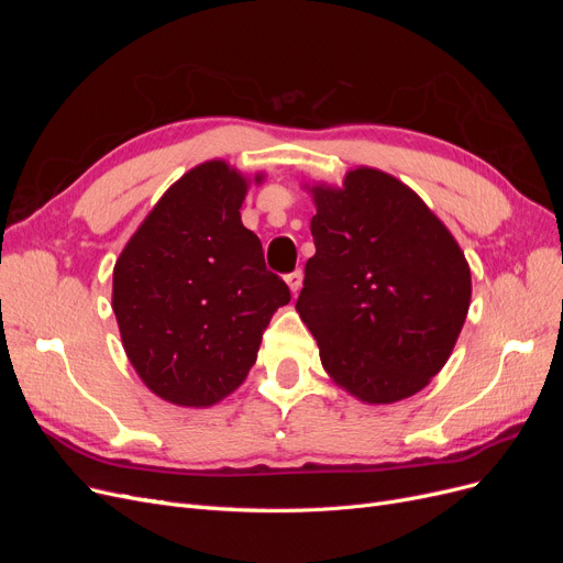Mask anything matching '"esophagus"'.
<instances>
[{
  "label": "esophagus",
  "mask_w": 563,
  "mask_h": 563,
  "mask_svg": "<svg viewBox=\"0 0 563 563\" xmlns=\"http://www.w3.org/2000/svg\"><path fill=\"white\" fill-rule=\"evenodd\" d=\"M286 284H288V288H291L294 294H298L300 286H302V272L296 269V272H291V275H286Z\"/></svg>",
  "instance_id": "esophagus-1"
}]
</instances>
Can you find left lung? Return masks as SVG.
I'll return each instance as SVG.
<instances>
[{
  "label": "left lung",
  "instance_id": "left-lung-1",
  "mask_svg": "<svg viewBox=\"0 0 563 563\" xmlns=\"http://www.w3.org/2000/svg\"><path fill=\"white\" fill-rule=\"evenodd\" d=\"M312 236L296 310L321 366L366 404L416 395L444 368L470 310L465 253L411 187L360 166L314 185Z\"/></svg>",
  "mask_w": 563,
  "mask_h": 563
}]
</instances>
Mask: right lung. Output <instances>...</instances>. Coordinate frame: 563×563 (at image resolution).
Returning a JSON list of instances; mask_svg holds the SVG:
<instances>
[{
	"mask_svg": "<svg viewBox=\"0 0 563 563\" xmlns=\"http://www.w3.org/2000/svg\"><path fill=\"white\" fill-rule=\"evenodd\" d=\"M261 183L263 176H255ZM249 180L211 159L176 180L112 272L129 362L164 401L207 408L244 383L263 331L291 291L242 225Z\"/></svg>",
	"mask_w": 563,
	"mask_h": 563,
	"instance_id": "right-lung-1",
	"label": "right lung"
}]
</instances>
